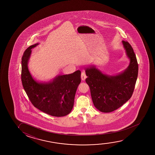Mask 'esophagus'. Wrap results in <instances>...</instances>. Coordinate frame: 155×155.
Listing matches in <instances>:
<instances>
[{
	"mask_svg": "<svg viewBox=\"0 0 155 155\" xmlns=\"http://www.w3.org/2000/svg\"><path fill=\"white\" fill-rule=\"evenodd\" d=\"M81 79H82V81H85V79H86V74H85V72H81Z\"/></svg>",
	"mask_w": 155,
	"mask_h": 155,
	"instance_id": "34e87169",
	"label": "esophagus"
}]
</instances>
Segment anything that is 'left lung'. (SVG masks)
Masks as SVG:
<instances>
[{
    "label": "left lung",
    "mask_w": 155,
    "mask_h": 155,
    "mask_svg": "<svg viewBox=\"0 0 155 155\" xmlns=\"http://www.w3.org/2000/svg\"><path fill=\"white\" fill-rule=\"evenodd\" d=\"M130 64L122 72L115 75L104 74L96 67L85 69L86 82L91 90L94 105L104 113L116 110L131 98L138 74V64L135 53L127 41H122Z\"/></svg>",
    "instance_id": "8db88e82"
}]
</instances>
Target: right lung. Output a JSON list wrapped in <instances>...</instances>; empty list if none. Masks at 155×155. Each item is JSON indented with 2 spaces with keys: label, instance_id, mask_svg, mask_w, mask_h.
<instances>
[{
  "label": "right lung",
  "instance_id": "1",
  "mask_svg": "<svg viewBox=\"0 0 155 155\" xmlns=\"http://www.w3.org/2000/svg\"><path fill=\"white\" fill-rule=\"evenodd\" d=\"M39 43L31 45L21 58L22 85L32 104L36 108L53 117H61L69 114L74 104L77 89L81 82V71L59 75L53 80L39 82L35 80L28 68L31 49Z\"/></svg>",
  "mask_w": 155,
  "mask_h": 155
}]
</instances>
